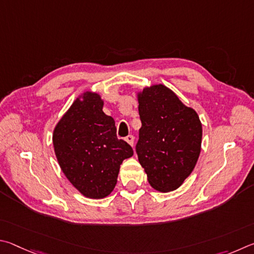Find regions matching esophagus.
<instances>
[{"label":"esophagus","instance_id":"34e87169","mask_svg":"<svg viewBox=\"0 0 254 254\" xmlns=\"http://www.w3.org/2000/svg\"><path fill=\"white\" fill-rule=\"evenodd\" d=\"M125 140H126L127 143L131 146V147H134V140H135L134 136H132V135H128V136L126 137V138H125Z\"/></svg>","mask_w":254,"mask_h":254}]
</instances>
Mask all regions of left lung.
I'll return each instance as SVG.
<instances>
[{"label": "left lung", "instance_id": "1", "mask_svg": "<svg viewBox=\"0 0 254 254\" xmlns=\"http://www.w3.org/2000/svg\"><path fill=\"white\" fill-rule=\"evenodd\" d=\"M141 120L136 152L153 189L175 190L193 172L201 153L202 124L164 84L137 93Z\"/></svg>", "mask_w": 254, "mask_h": 254}]
</instances>
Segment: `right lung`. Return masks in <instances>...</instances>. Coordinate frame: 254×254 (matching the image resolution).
I'll use <instances>...</instances> for the list:
<instances>
[{"mask_svg":"<svg viewBox=\"0 0 254 254\" xmlns=\"http://www.w3.org/2000/svg\"><path fill=\"white\" fill-rule=\"evenodd\" d=\"M96 92L79 96L62 116L52 135L58 163L83 196L104 198L113 192L124 159L132 148L116 135L115 120L102 111Z\"/></svg>","mask_w":254,"mask_h":254,"instance_id":"right-lung-1","label":"right lung"}]
</instances>
